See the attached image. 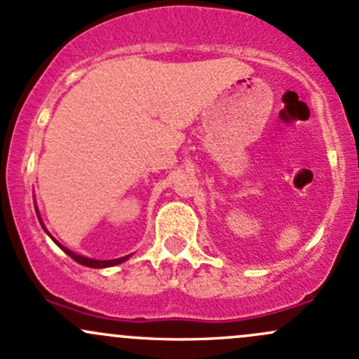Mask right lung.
Returning <instances> with one entry per match:
<instances>
[{
	"label": "right lung",
	"mask_w": 359,
	"mask_h": 359,
	"mask_svg": "<svg viewBox=\"0 0 359 359\" xmlns=\"http://www.w3.org/2000/svg\"><path fill=\"white\" fill-rule=\"evenodd\" d=\"M36 213H37V218H39V222H41V225H43V229H44V232L48 233V236L51 237L53 241H55V244L56 246H58L60 249H62L63 252H67V255L70 256L72 259H75V262L77 263H81V265H84V266H89V269H107V266H115V265H120V263H123V262H127V259L130 258V255H127V256H122V258H116V259H93V258H88V256H81V255H77V252H74V251H70L69 248H65V246H62V244L58 243V241L55 239V237L51 236L50 232H48L46 230V227H44V224H43V220H41V217H39V211L36 210Z\"/></svg>",
	"instance_id": "right-lung-1"
}]
</instances>
